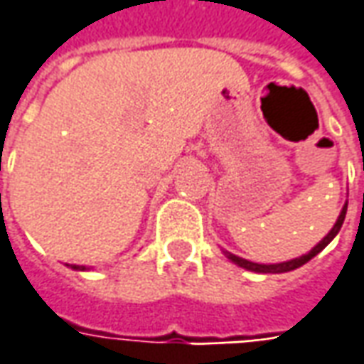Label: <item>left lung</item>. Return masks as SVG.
Instances as JSON below:
<instances>
[{
  "label": "left lung",
  "instance_id": "left-lung-1",
  "mask_svg": "<svg viewBox=\"0 0 364 364\" xmlns=\"http://www.w3.org/2000/svg\"><path fill=\"white\" fill-rule=\"evenodd\" d=\"M345 215H347V203H345V207H343V211H341V215H338L337 223L333 225V229L328 231V235L321 241L318 245H315L311 251L306 255H303V257H299V259H291V261H285V263H275V265H261V263H253V261H247V259H241V257H237V255L233 253H227L225 251V255H227V259H231L235 265L243 267V269H247V271H255V273H287V271H293V269H299L301 265H305L306 261H311L315 255H318L325 247H327L335 237H337V233L341 231V227H343V221H345Z\"/></svg>",
  "mask_w": 364,
  "mask_h": 364
}]
</instances>
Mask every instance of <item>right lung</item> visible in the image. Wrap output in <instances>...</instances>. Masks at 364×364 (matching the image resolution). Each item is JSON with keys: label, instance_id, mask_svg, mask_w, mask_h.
Segmentation results:
<instances>
[{"label": "right lung", "instance_id": "1", "mask_svg": "<svg viewBox=\"0 0 364 364\" xmlns=\"http://www.w3.org/2000/svg\"><path fill=\"white\" fill-rule=\"evenodd\" d=\"M71 267V269H77V271H85V267L83 265H69Z\"/></svg>", "mask_w": 364, "mask_h": 364}]
</instances>
